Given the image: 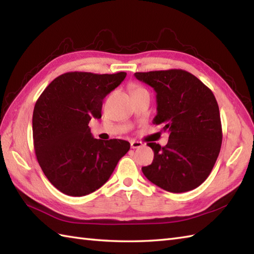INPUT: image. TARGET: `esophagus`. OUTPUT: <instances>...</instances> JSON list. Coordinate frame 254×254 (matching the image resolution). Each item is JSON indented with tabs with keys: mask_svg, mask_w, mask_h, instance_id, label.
<instances>
[{
	"mask_svg": "<svg viewBox=\"0 0 254 254\" xmlns=\"http://www.w3.org/2000/svg\"><path fill=\"white\" fill-rule=\"evenodd\" d=\"M130 144H131V147H132V148H139V147L143 146L142 142L135 141V139H132V141L130 142Z\"/></svg>",
	"mask_w": 254,
	"mask_h": 254,
	"instance_id": "34e87169",
	"label": "esophagus"
}]
</instances>
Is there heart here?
<instances>
[{
	"label": "heart",
	"mask_w": 254,
	"mask_h": 254,
	"mask_svg": "<svg viewBox=\"0 0 254 254\" xmlns=\"http://www.w3.org/2000/svg\"><path fill=\"white\" fill-rule=\"evenodd\" d=\"M141 89H144V88L139 87V86H136V85H134V86H132V87H131L132 93H134V91H136V90H141Z\"/></svg>",
	"instance_id": "obj_1"
}]
</instances>
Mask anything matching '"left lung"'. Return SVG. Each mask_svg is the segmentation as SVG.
Returning a JSON list of instances; mask_svg holds the SVG:
<instances>
[{"label":"left lung","instance_id":"left-lung-1","mask_svg":"<svg viewBox=\"0 0 254 254\" xmlns=\"http://www.w3.org/2000/svg\"><path fill=\"white\" fill-rule=\"evenodd\" d=\"M156 91L153 123L169 132L168 144L148 143L153 163L142 171L154 185L172 193L191 191L207 179L223 141L216 98L206 85L183 69L137 72Z\"/></svg>","mask_w":254,"mask_h":254}]
</instances>
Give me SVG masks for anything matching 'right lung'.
<instances>
[{
  "mask_svg": "<svg viewBox=\"0 0 254 254\" xmlns=\"http://www.w3.org/2000/svg\"><path fill=\"white\" fill-rule=\"evenodd\" d=\"M126 72H67L55 78L36 101L34 148L45 176L59 191L83 196L109 179L130 143L94 138L88 123L101 118L102 100L121 84Z\"/></svg>",
  "mask_w": 254,
  "mask_h": 254,
  "instance_id": "1",
  "label": "right lung"
}]
</instances>
